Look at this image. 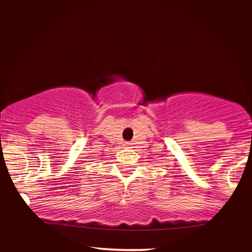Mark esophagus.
<instances>
[{
  "label": "esophagus",
  "instance_id": "1",
  "mask_svg": "<svg viewBox=\"0 0 252 252\" xmlns=\"http://www.w3.org/2000/svg\"><path fill=\"white\" fill-rule=\"evenodd\" d=\"M128 144H129V143H126V144H125V146H126V147H128Z\"/></svg>",
  "mask_w": 252,
  "mask_h": 252
}]
</instances>
